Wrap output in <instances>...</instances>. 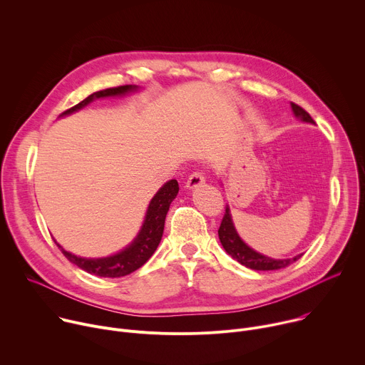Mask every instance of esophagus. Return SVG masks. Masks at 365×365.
<instances>
[{
  "label": "esophagus",
  "mask_w": 365,
  "mask_h": 365,
  "mask_svg": "<svg viewBox=\"0 0 365 365\" xmlns=\"http://www.w3.org/2000/svg\"><path fill=\"white\" fill-rule=\"evenodd\" d=\"M205 183V176L202 172H193L186 180V189H195Z\"/></svg>",
  "instance_id": "34e87169"
}]
</instances>
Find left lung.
<instances>
[{
	"instance_id": "8db88e82",
	"label": "left lung",
	"mask_w": 365,
	"mask_h": 365,
	"mask_svg": "<svg viewBox=\"0 0 365 365\" xmlns=\"http://www.w3.org/2000/svg\"><path fill=\"white\" fill-rule=\"evenodd\" d=\"M292 111L294 114L296 118H299L303 123H310L315 124V121L312 120V117L296 103H290ZM218 235H220V241L224 247V250L234 258L237 262L251 270H279V269H284L287 266H290L292 263H294L296 259H299L302 257V254L294 255L293 258H270L267 255H263L257 252L255 250H252L251 247H248L241 237L238 235L234 222H232V217H231V211L230 206H225V215L222 218L221 227L218 230Z\"/></svg>"
}]
</instances>
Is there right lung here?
<instances>
[{
    "label": "right lung",
    "mask_w": 365,
    "mask_h": 365,
    "mask_svg": "<svg viewBox=\"0 0 365 365\" xmlns=\"http://www.w3.org/2000/svg\"><path fill=\"white\" fill-rule=\"evenodd\" d=\"M137 91H138L137 85H124V86L108 88V89L93 92L92 95L81 101L78 106L62 113L59 117H66L82 110L93 99L108 98V96H123L125 93H131ZM178 192H179V185H178V180L175 179L166 182L158 190V193L153 196V199L148 203L143 225L137 237L133 240L130 245H127L117 254H113L108 257H101V258H85L66 251L61 244H58V241L55 242L58 244V247L61 248V251L71 263H73L75 266H78L79 269L85 270L89 274L99 276V277H111V279L127 276L135 272L137 269H140L153 255L155 248L159 247L160 240L163 237L165 220H166L168 211L170 207V203L178 196Z\"/></svg>",
    "instance_id": "add662e5"
}]
</instances>
